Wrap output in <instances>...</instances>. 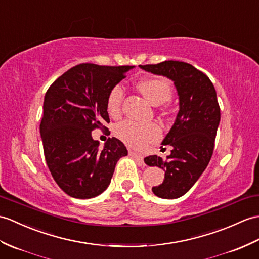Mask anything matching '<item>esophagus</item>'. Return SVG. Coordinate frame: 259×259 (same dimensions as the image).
<instances>
[{
	"label": "esophagus",
	"mask_w": 259,
	"mask_h": 259,
	"mask_svg": "<svg viewBox=\"0 0 259 259\" xmlns=\"http://www.w3.org/2000/svg\"><path fill=\"white\" fill-rule=\"evenodd\" d=\"M129 154L131 155V157H134L136 160H138L139 162H143V157L141 154H139V153H137V152H135V151H129Z\"/></svg>",
	"instance_id": "obj_1"
}]
</instances>
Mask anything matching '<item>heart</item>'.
Masks as SVG:
<instances>
[{"label":"heart","mask_w":259,"mask_h":259,"mask_svg":"<svg viewBox=\"0 0 259 259\" xmlns=\"http://www.w3.org/2000/svg\"><path fill=\"white\" fill-rule=\"evenodd\" d=\"M137 88L152 105L160 106L171 98L172 87L163 78H147L137 82ZM124 98V89L121 85L113 86L106 99L107 112L111 118H118L121 113V106ZM115 135L120 140L135 149H143L148 144L158 141L161 137V129L157 123H139L124 121L117 125Z\"/></svg>","instance_id":"1"}]
</instances>
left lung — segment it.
I'll list each match as a JSON object with an SVG mask.
<instances>
[{"label": "left lung", "mask_w": 259, "mask_h": 259, "mask_svg": "<svg viewBox=\"0 0 259 259\" xmlns=\"http://www.w3.org/2000/svg\"><path fill=\"white\" fill-rule=\"evenodd\" d=\"M140 67L170 78L178 90L180 110L162 141L172 147L171 154L166 159L144 158L146 164L165 171L163 182L153 186V193L161 198H178L194 185L212 158L221 120L216 92L209 78L188 63L165 61Z\"/></svg>", "instance_id": "obj_1"}]
</instances>
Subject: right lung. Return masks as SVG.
Instances as JSON below:
<instances>
[{
  "label": "right lung",
  "mask_w": 259,
  "mask_h": 259,
  "mask_svg": "<svg viewBox=\"0 0 259 259\" xmlns=\"http://www.w3.org/2000/svg\"><path fill=\"white\" fill-rule=\"evenodd\" d=\"M132 67L82 63L47 89L39 125L45 160L55 182L69 196L101 194L110 184L118 160L128 154L113 137L99 148L92 131L108 129L107 96Z\"/></svg>",
  "instance_id": "obj_1"
}]
</instances>
